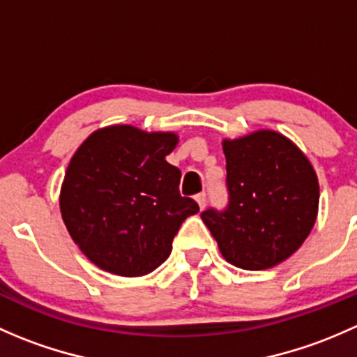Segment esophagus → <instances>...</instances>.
<instances>
[{
	"label": "esophagus",
	"instance_id": "obj_1",
	"mask_svg": "<svg viewBox=\"0 0 357 357\" xmlns=\"http://www.w3.org/2000/svg\"><path fill=\"white\" fill-rule=\"evenodd\" d=\"M195 200H197V204H199L200 211H204L205 204H207V195H205V193H199V195L195 197Z\"/></svg>",
	"mask_w": 357,
	"mask_h": 357
}]
</instances>
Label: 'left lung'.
I'll list each match as a JSON object with an SVG mask.
<instances>
[{"mask_svg": "<svg viewBox=\"0 0 357 357\" xmlns=\"http://www.w3.org/2000/svg\"><path fill=\"white\" fill-rule=\"evenodd\" d=\"M228 205L207 208L202 221L222 257L236 268L261 271L289 259L316 222L318 176L307 157L269 129L225 139Z\"/></svg>", "mask_w": 357, "mask_h": 357, "instance_id": "1", "label": "left lung"}]
</instances>
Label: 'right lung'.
Instances as JSON below:
<instances>
[{
  "instance_id": "1",
  "label": "right lung",
  "mask_w": 357,
  "mask_h": 357,
  "mask_svg": "<svg viewBox=\"0 0 357 357\" xmlns=\"http://www.w3.org/2000/svg\"><path fill=\"white\" fill-rule=\"evenodd\" d=\"M174 132L109 126L70 158L60 192L67 231L82 254L112 275L143 276L172 250V240L199 204L179 195L181 171L165 157Z\"/></svg>"
}]
</instances>
